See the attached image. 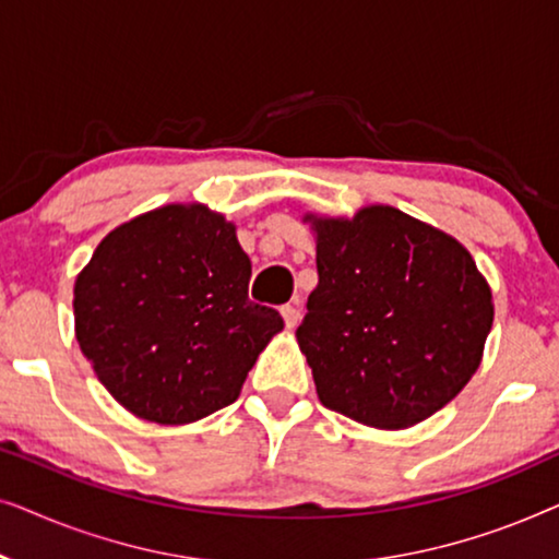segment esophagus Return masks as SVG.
I'll use <instances>...</instances> for the list:
<instances>
[{"label":"esophagus","instance_id":"esophagus-1","mask_svg":"<svg viewBox=\"0 0 559 559\" xmlns=\"http://www.w3.org/2000/svg\"><path fill=\"white\" fill-rule=\"evenodd\" d=\"M282 318H285V325L287 328H295L297 323H300V302H287L282 305Z\"/></svg>","mask_w":559,"mask_h":559}]
</instances>
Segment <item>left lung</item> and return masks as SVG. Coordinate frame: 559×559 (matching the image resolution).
Returning <instances> with one entry per match:
<instances>
[{
    "mask_svg": "<svg viewBox=\"0 0 559 559\" xmlns=\"http://www.w3.org/2000/svg\"><path fill=\"white\" fill-rule=\"evenodd\" d=\"M305 221L316 231L318 287L295 335L320 402L402 430L455 400L493 325L491 287L468 249L392 205Z\"/></svg>",
    "mask_w": 559,
    "mask_h": 559,
    "instance_id": "8db88e82",
    "label": "left lung"
}]
</instances>
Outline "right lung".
<instances>
[{
  "instance_id": "right-lung-1",
  "label": "right lung",
  "mask_w": 559,
  "mask_h": 559,
  "mask_svg": "<svg viewBox=\"0 0 559 559\" xmlns=\"http://www.w3.org/2000/svg\"><path fill=\"white\" fill-rule=\"evenodd\" d=\"M236 226L170 203L114 228L75 277V341L109 394L157 425H188L239 400L285 323L249 300Z\"/></svg>"
}]
</instances>
